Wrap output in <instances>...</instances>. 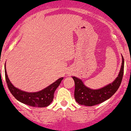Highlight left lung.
<instances>
[{
	"label": "left lung",
	"mask_w": 131,
	"mask_h": 131,
	"mask_svg": "<svg viewBox=\"0 0 131 131\" xmlns=\"http://www.w3.org/2000/svg\"><path fill=\"white\" fill-rule=\"evenodd\" d=\"M124 72V59L122 56V64L118 77L113 82L99 89H93L84 84L82 80L72 77L74 81V99L79 105L92 106L108 100L115 94L121 83Z\"/></svg>",
	"instance_id": "8db88e82"
}]
</instances>
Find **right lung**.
<instances>
[{
    "label": "right lung",
    "mask_w": 131,
    "mask_h": 131,
    "mask_svg": "<svg viewBox=\"0 0 131 131\" xmlns=\"http://www.w3.org/2000/svg\"><path fill=\"white\" fill-rule=\"evenodd\" d=\"M5 78L9 91L16 100L25 105L35 107H46L52 102L54 93L60 84L63 78L61 77L44 89L35 93H28L15 87L8 77L5 68Z\"/></svg>",
    "instance_id": "obj_1"
}]
</instances>
